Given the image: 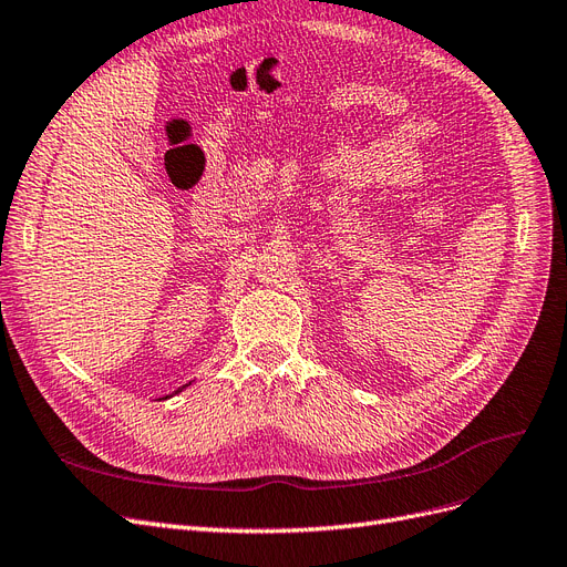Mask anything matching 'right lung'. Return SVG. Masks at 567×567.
<instances>
[{"instance_id":"1","label":"right lung","mask_w":567,"mask_h":567,"mask_svg":"<svg viewBox=\"0 0 567 567\" xmlns=\"http://www.w3.org/2000/svg\"><path fill=\"white\" fill-rule=\"evenodd\" d=\"M177 392H179V390H177Z\"/></svg>"}]
</instances>
